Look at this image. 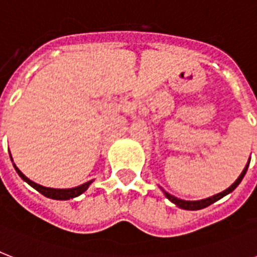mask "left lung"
<instances>
[{
	"label": "left lung",
	"instance_id": "8db88e82",
	"mask_svg": "<svg viewBox=\"0 0 257 257\" xmlns=\"http://www.w3.org/2000/svg\"><path fill=\"white\" fill-rule=\"evenodd\" d=\"M248 169V164L245 165V168H244V171L241 172V175L237 177V180H236L235 183L232 184L231 187L227 188L225 191L220 192V193H217V195L212 196V197H208V199H204V200H197V201H188V200H181V199H177V197H175V196H172L171 193H168L167 191H164L163 189V192H164L165 197L168 200H171L172 203L176 204L177 207L181 208V209H188V211H197V209H203V208L208 207V205H211V204L216 203L217 200H220L221 197H224L225 195H228V193H231L233 189H235L237 185H239L240 183H241V180H243L244 175H245V172H247Z\"/></svg>",
	"mask_w": 257,
	"mask_h": 257
}]
</instances>
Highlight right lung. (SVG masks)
Wrapping results in <instances>:
<instances>
[{
	"instance_id": "add662e5",
	"label": "right lung",
	"mask_w": 257,
	"mask_h": 257,
	"mask_svg": "<svg viewBox=\"0 0 257 257\" xmlns=\"http://www.w3.org/2000/svg\"><path fill=\"white\" fill-rule=\"evenodd\" d=\"M10 159H12V156H10ZM14 169L17 171L18 176H20L24 181H26V183L29 184L30 187H33L34 189H37V191L40 192V193H42L45 197H49V199H54V200H69V199H73V197H77V196H80L81 193H84V192L88 189L89 185L93 183V180H90V181H88V183H84L82 185H78V187L76 188H69V189H56V188L42 187V185H40V184H36L34 181L28 179V177H26V176L24 175V173H22V172L20 171L16 165H14Z\"/></svg>"
}]
</instances>
